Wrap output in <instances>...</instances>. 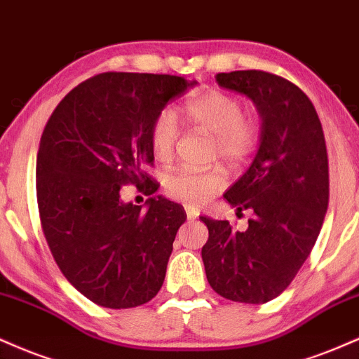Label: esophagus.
Instances as JSON below:
<instances>
[{
	"mask_svg": "<svg viewBox=\"0 0 359 359\" xmlns=\"http://www.w3.org/2000/svg\"><path fill=\"white\" fill-rule=\"evenodd\" d=\"M184 210H187V217L188 220H195V218H198V215H200V212L195 208V206H184Z\"/></svg>",
	"mask_w": 359,
	"mask_h": 359,
	"instance_id": "34e87169",
	"label": "esophagus"
}]
</instances>
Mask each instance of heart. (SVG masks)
<instances>
[{
  "instance_id": "obj_1",
  "label": "heart",
  "mask_w": 359,
  "mask_h": 359,
  "mask_svg": "<svg viewBox=\"0 0 359 359\" xmlns=\"http://www.w3.org/2000/svg\"><path fill=\"white\" fill-rule=\"evenodd\" d=\"M188 119L215 137V154L230 163L245 159L257 142V126L247 119L243 105L235 97L222 92H206L188 100ZM180 129L176 116L163 111L151 128V151L158 161H168L175 153ZM166 191L175 200L188 206L206 203L225 187V175L218 168L198 172L178 168L166 176Z\"/></svg>"
}]
</instances>
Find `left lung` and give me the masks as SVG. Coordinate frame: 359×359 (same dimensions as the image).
Segmentation results:
<instances>
[{
  "mask_svg": "<svg viewBox=\"0 0 359 359\" xmlns=\"http://www.w3.org/2000/svg\"><path fill=\"white\" fill-rule=\"evenodd\" d=\"M217 82L248 97L262 122L254 161L223 195L237 213L254 217L245 231L200 217L208 226L201 259L215 292L264 304L292 282L321 231L330 200L326 141L313 102L289 80L237 70L218 74Z\"/></svg>",
  "mask_w": 359,
  "mask_h": 359,
  "instance_id": "8db88e82",
  "label": "left lung"
}]
</instances>
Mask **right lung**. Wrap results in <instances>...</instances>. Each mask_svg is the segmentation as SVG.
Listing matches in <instances>:
<instances>
[{"instance_id": "1", "label": "right lung", "mask_w": 359, "mask_h": 359, "mask_svg": "<svg viewBox=\"0 0 359 359\" xmlns=\"http://www.w3.org/2000/svg\"><path fill=\"white\" fill-rule=\"evenodd\" d=\"M176 75L107 72L63 97L41 134L36 200L41 229L67 280L95 304L128 309L161 289L184 208L163 196L126 203L133 183L153 195L151 128L196 86Z\"/></svg>"}]
</instances>
